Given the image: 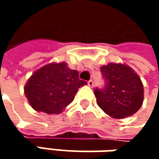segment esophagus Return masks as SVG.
I'll use <instances>...</instances> for the list:
<instances>
[{
  "mask_svg": "<svg viewBox=\"0 0 159 159\" xmlns=\"http://www.w3.org/2000/svg\"><path fill=\"white\" fill-rule=\"evenodd\" d=\"M87 84H88V86L93 87V86H94V82H93L92 80H89V81L87 82Z\"/></svg>",
  "mask_w": 159,
  "mask_h": 159,
  "instance_id": "34e87169",
  "label": "esophagus"
}]
</instances>
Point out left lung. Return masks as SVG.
<instances>
[{
	"mask_svg": "<svg viewBox=\"0 0 159 159\" xmlns=\"http://www.w3.org/2000/svg\"><path fill=\"white\" fill-rule=\"evenodd\" d=\"M105 86L96 88L94 94L99 108L115 119L134 115L142 107V81L128 65L111 62L101 67Z\"/></svg>",
	"mask_w": 159,
	"mask_h": 159,
	"instance_id": "1",
	"label": "left lung"
}]
</instances>
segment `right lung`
<instances>
[{"label":"right lung","instance_id":"1","mask_svg":"<svg viewBox=\"0 0 159 159\" xmlns=\"http://www.w3.org/2000/svg\"><path fill=\"white\" fill-rule=\"evenodd\" d=\"M86 84L66 62H51L37 70L24 90L30 106L37 111L59 114L74 100L78 88Z\"/></svg>","mask_w":159,"mask_h":159}]
</instances>
